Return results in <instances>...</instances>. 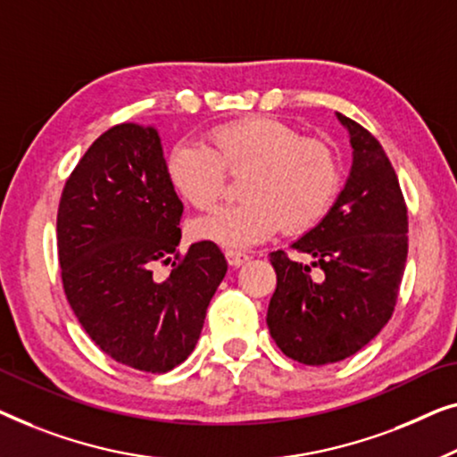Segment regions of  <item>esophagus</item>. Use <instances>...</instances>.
<instances>
[{
	"mask_svg": "<svg viewBox=\"0 0 457 457\" xmlns=\"http://www.w3.org/2000/svg\"><path fill=\"white\" fill-rule=\"evenodd\" d=\"M226 259L231 267H240L250 259V256L246 253H240V250H226Z\"/></svg>",
	"mask_w": 457,
	"mask_h": 457,
	"instance_id": "obj_1",
	"label": "esophagus"
}]
</instances>
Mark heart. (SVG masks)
Instances as JSON below:
<instances>
[{"label": "heart", "mask_w": 457, "mask_h": 457, "mask_svg": "<svg viewBox=\"0 0 457 457\" xmlns=\"http://www.w3.org/2000/svg\"><path fill=\"white\" fill-rule=\"evenodd\" d=\"M173 190L198 211H211L240 176L244 201L195 221L192 236L226 248H246L279 226L300 234L323 220L339 188L336 153L323 140L300 137L286 121L254 115L215 126L207 143H178L167 153Z\"/></svg>", "instance_id": "1"}]
</instances>
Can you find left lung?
<instances>
[{"mask_svg": "<svg viewBox=\"0 0 457 457\" xmlns=\"http://www.w3.org/2000/svg\"><path fill=\"white\" fill-rule=\"evenodd\" d=\"M337 120L354 159L329 213L292 244L311 262L269 254L278 275L269 333L287 358L311 366L356 354L387 325L408 256V209L394 165L366 128Z\"/></svg>", "mask_w": 457, "mask_h": 457, "instance_id": "obj_1", "label": "left lung"}]
</instances>
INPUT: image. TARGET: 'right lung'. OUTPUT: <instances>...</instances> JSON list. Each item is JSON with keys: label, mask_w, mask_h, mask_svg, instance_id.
<instances>
[{"label": "right lung", "mask_w": 457, "mask_h": 457, "mask_svg": "<svg viewBox=\"0 0 457 457\" xmlns=\"http://www.w3.org/2000/svg\"><path fill=\"white\" fill-rule=\"evenodd\" d=\"M184 204L165 173L155 128L103 132L70 173L57 209V256L72 311L99 348L130 369L184 362L228 262L203 240L179 254ZM171 264L170 275H152Z\"/></svg>", "instance_id": "right-lung-1"}]
</instances>
